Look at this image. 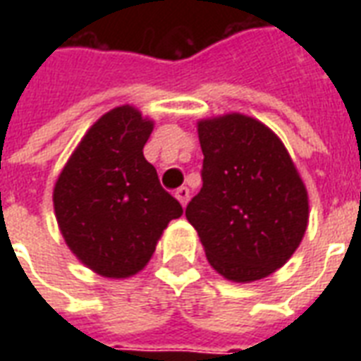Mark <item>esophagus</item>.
<instances>
[{"label":"esophagus","instance_id":"34e87169","mask_svg":"<svg viewBox=\"0 0 361 361\" xmlns=\"http://www.w3.org/2000/svg\"><path fill=\"white\" fill-rule=\"evenodd\" d=\"M176 198L180 200L181 206H187V202H189V189L187 187H180V189H176Z\"/></svg>","mask_w":361,"mask_h":361}]
</instances>
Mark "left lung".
<instances>
[{
  "label": "left lung",
  "instance_id": "obj_1",
  "mask_svg": "<svg viewBox=\"0 0 361 361\" xmlns=\"http://www.w3.org/2000/svg\"><path fill=\"white\" fill-rule=\"evenodd\" d=\"M202 189L185 217L212 268L236 283L268 277L300 245L309 219L307 189L279 136L255 118L198 121Z\"/></svg>",
  "mask_w": 361,
  "mask_h": 361
}]
</instances>
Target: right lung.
Listing matches in <instances>:
<instances>
[{"label":"right lung","instance_id":"obj_1","mask_svg":"<svg viewBox=\"0 0 361 361\" xmlns=\"http://www.w3.org/2000/svg\"><path fill=\"white\" fill-rule=\"evenodd\" d=\"M153 121L135 106L99 118L54 187V212L65 243L95 274L123 279L152 258L163 231L183 214L144 157Z\"/></svg>","mask_w":361,"mask_h":361}]
</instances>
